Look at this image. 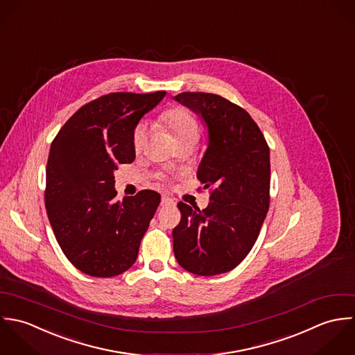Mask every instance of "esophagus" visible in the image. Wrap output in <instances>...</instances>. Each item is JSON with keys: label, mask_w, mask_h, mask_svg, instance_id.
Masks as SVG:
<instances>
[{"label": "esophagus", "mask_w": 355, "mask_h": 355, "mask_svg": "<svg viewBox=\"0 0 355 355\" xmlns=\"http://www.w3.org/2000/svg\"><path fill=\"white\" fill-rule=\"evenodd\" d=\"M174 203H175L174 199H171V198H168V196H166V195L162 196V205H163V206H171V205H174Z\"/></svg>", "instance_id": "obj_1"}]
</instances>
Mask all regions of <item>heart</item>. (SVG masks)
<instances>
[{"label": "heart", "mask_w": 355, "mask_h": 355, "mask_svg": "<svg viewBox=\"0 0 355 355\" xmlns=\"http://www.w3.org/2000/svg\"><path fill=\"white\" fill-rule=\"evenodd\" d=\"M160 122L174 136L175 141L181 142L189 139H199L200 129L195 116L182 107H174L164 111L160 115ZM146 141V129L144 125H139L133 133V145L136 150H141Z\"/></svg>", "instance_id": "heart-1"}]
</instances>
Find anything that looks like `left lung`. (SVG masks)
Wrapping results in <instances>:
<instances>
[{"label": "left lung", "instance_id": "8db88e82", "mask_svg": "<svg viewBox=\"0 0 355 355\" xmlns=\"http://www.w3.org/2000/svg\"><path fill=\"white\" fill-rule=\"evenodd\" d=\"M174 100L206 123L209 145L198 178L211 188L205 210L177 205L174 255L193 275L226 273L248 255L269 210L270 150L250 114L229 100L202 92H184Z\"/></svg>", "mask_w": 355, "mask_h": 355}]
</instances>
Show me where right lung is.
<instances>
[{"mask_svg": "<svg viewBox=\"0 0 355 355\" xmlns=\"http://www.w3.org/2000/svg\"><path fill=\"white\" fill-rule=\"evenodd\" d=\"M164 96H101L80 107L51 145L46 213L62 251L85 275L114 277L137 259L160 195L141 191L115 202L114 171L136 159L135 129Z\"/></svg>", "mask_w": 355, "mask_h": 355, "instance_id": "add662e5", "label": "right lung"}]
</instances>
